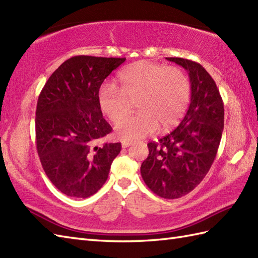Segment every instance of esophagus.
<instances>
[{"instance_id":"1","label":"esophagus","mask_w":258,"mask_h":258,"mask_svg":"<svg viewBox=\"0 0 258 258\" xmlns=\"http://www.w3.org/2000/svg\"><path fill=\"white\" fill-rule=\"evenodd\" d=\"M133 145V142H130V141H122L121 142V147L124 149V148H128L129 146H131Z\"/></svg>"}]
</instances>
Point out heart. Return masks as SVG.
Masks as SVG:
<instances>
[{
    "label": "heart",
    "instance_id": "b5f03b06",
    "mask_svg": "<svg viewBox=\"0 0 258 258\" xmlns=\"http://www.w3.org/2000/svg\"><path fill=\"white\" fill-rule=\"evenodd\" d=\"M120 88L104 84L98 90L100 110L113 123L130 111L135 101L138 113L125 118L116 127L122 141H134L152 135L160 127L168 130L180 122L191 98V83L177 67L139 60L119 73Z\"/></svg>",
    "mask_w": 258,
    "mask_h": 258
}]
</instances>
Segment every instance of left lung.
<instances>
[{
	"mask_svg": "<svg viewBox=\"0 0 258 258\" xmlns=\"http://www.w3.org/2000/svg\"><path fill=\"white\" fill-rule=\"evenodd\" d=\"M167 59L187 71L191 102L172 133L158 142H149V156L140 172L153 193L171 200L190 193L209 172L224 128V105L215 82L202 65L180 57Z\"/></svg>",
	"mask_w": 258,
	"mask_h": 258,
	"instance_id": "1",
	"label": "left lung"
}]
</instances>
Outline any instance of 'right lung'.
Returning a JSON list of instances; mask_svg holds the SVG:
<instances>
[{
  "instance_id": "1",
  "label": "right lung",
  "mask_w": 258,
  "mask_h": 258,
  "mask_svg": "<svg viewBox=\"0 0 258 258\" xmlns=\"http://www.w3.org/2000/svg\"><path fill=\"white\" fill-rule=\"evenodd\" d=\"M125 58L74 56L51 74L36 107V148L50 182L75 199L93 196L105 184L121 144L97 142L111 133L102 118L98 90Z\"/></svg>"
}]
</instances>
